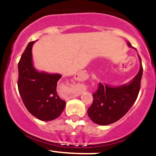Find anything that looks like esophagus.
<instances>
[{
  "instance_id": "1",
  "label": "esophagus",
  "mask_w": 156,
  "mask_h": 156,
  "mask_svg": "<svg viewBox=\"0 0 156 156\" xmlns=\"http://www.w3.org/2000/svg\"><path fill=\"white\" fill-rule=\"evenodd\" d=\"M75 79L77 80H83L85 79V76L83 73H77L75 75Z\"/></svg>"
}]
</instances>
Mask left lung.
<instances>
[{
    "instance_id": "8db88e82",
    "label": "left lung",
    "mask_w": 156,
    "mask_h": 156,
    "mask_svg": "<svg viewBox=\"0 0 156 156\" xmlns=\"http://www.w3.org/2000/svg\"><path fill=\"white\" fill-rule=\"evenodd\" d=\"M130 48H133L128 42ZM136 51V49L135 48ZM139 55L140 67L137 75L129 83L117 87L100 83L98 89L93 94L92 105L87 114L92 120L100 125H108L121 119L129 111L136 100L140 90L143 74L142 65Z\"/></svg>"
}]
</instances>
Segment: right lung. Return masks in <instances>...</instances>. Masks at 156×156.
<instances>
[{"instance_id":"1","label":"right lung","mask_w":156,"mask_h":156,"mask_svg":"<svg viewBox=\"0 0 156 156\" xmlns=\"http://www.w3.org/2000/svg\"><path fill=\"white\" fill-rule=\"evenodd\" d=\"M35 42L28 44L18 63V90L32 115L42 121H51L59 117L65 108L66 102L56 92L57 82L62 75L39 72L36 69L32 58Z\"/></svg>"}]
</instances>
